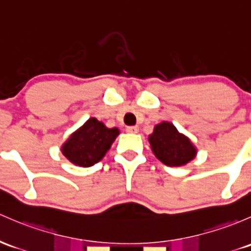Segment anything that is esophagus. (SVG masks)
Listing matches in <instances>:
<instances>
[{"instance_id":"1","label":"esophagus","mask_w":251,"mask_h":251,"mask_svg":"<svg viewBox=\"0 0 251 251\" xmlns=\"http://www.w3.org/2000/svg\"><path fill=\"white\" fill-rule=\"evenodd\" d=\"M126 131L130 133H137L138 132V127H137V126H127V127H126Z\"/></svg>"}]
</instances>
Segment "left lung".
<instances>
[{
    "label": "left lung",
    "mask_w": 251,
    "mask_h": 251,
    "mask_svg": "<svg viewBox=\"0 0 251 251\" xmlns=\"http://www.w3.org/2000/svg\"><path fill=\"white\" fill-rule=\"evenodd\" d=\"M149 142L155 156L167 166H183L196 155V149L189 138L167 121L155 126Z\"/></svg>",
    "instance_id": "8db88e82"
}]
</instances>
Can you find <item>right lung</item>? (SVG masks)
<instances>
[{"label": "right lung", "instance_id": "add662e5", "mask_svg": "<svg viewBox=\"0 0 251 251\" xmlns=\"http://www.w3.org/2000/svg\"><path fill=\"white\" fill-rule=\"evenodd\" d=\"M118 134V128H107L91 118L63 144L62 152L75 165L90 167L104 156Z\"/></svg>", "mask_w": 251, "mask_h": 251}]
</instances>
